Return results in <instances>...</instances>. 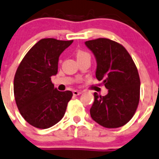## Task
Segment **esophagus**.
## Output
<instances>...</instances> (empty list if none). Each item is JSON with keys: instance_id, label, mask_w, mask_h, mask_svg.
I'll return each instance as SVG.
<instances>
[{"instance_id": "obj_1", "label": "esophagus", "mask_w": 159, "mask_h": 159, "mask_svg": "<svg viewBox=\"0 0 159 159\" xmlns=\"http://www.w3.org/2000/svg\"><path fill=\"white\" fill-rule=\"evenodd\" d=\"M72 93H73V95H75V96H77V95L80 94V93H82V92L80 91V90H74V91L72 92Z\"/></svg>"}]
</instances>
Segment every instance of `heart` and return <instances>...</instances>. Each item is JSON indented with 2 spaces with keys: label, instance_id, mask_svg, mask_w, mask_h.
<instances>
[{
  "label": "heart",
  "instance_id": "b5f03b06",
  "mask_svg": "<svg viewBox=\"0 0 159 159\" xmlns=\"http://www.w3.org/2000/svg\"><path fill=\"white\" fill-rule=\"evenodd\" d=\"M84 55H88V54L85 52H83V51H79V52L77 53V58H79V57H81V56H84Z\"/></svg>",
  "mask_w": 159,
  "mask_h": 159
}]
</instances>
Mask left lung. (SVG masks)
Here are the masks:
<instances>
[{
  "label": "left lung",
  "instance_id": "obj_1",
  "mask_svg": "<svg viewBox=\"0 0 159 159\" xmlns=\"http://www.w3.org/2000/svg\"><path fill=\"white\" fill-rule=\"evenodd\" d=\"M85 45L97 62L96 78L108 89L105 96L93 93L90 116L106 128H118L134 116L140 100L138 71L126 48L113 40L98 38Z\"/></svg>",
  "mask_w": 159,
  "mask_h": 159
}]
</instances>
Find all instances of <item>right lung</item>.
<instances>
[{
	"instance_id": "add662e5",
	"label": "right lung",
	"mask_w": 159,
	"mask_h": 159,
	"mask_svg": "<svg viewBox=\"0 0 159 159\" xmlns=\"http://www.w3.org/2000/svg\"><path fill=\"white\" fill-rule=\"evenodd\" d=\"M72 42L42 39L27 52L18 67L14 79L15 99L20 114L34 127H51L66 113L72 93L58 91L51 79L58 73L59 56Z\"/></svg>"
}]
</instances>
